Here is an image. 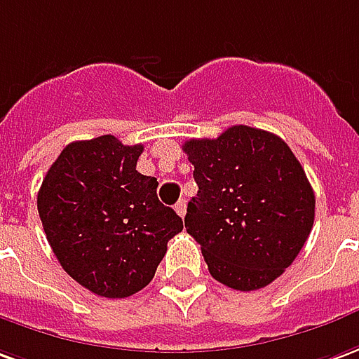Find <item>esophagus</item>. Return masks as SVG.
Here are the masks:
<instances>
[{"instance_id":"34e87169","label":"esophagus","mask_w":359,"mask_h":359,"mask_svg":"<svg viewBox=\"0 0 359 359\" xmlns=\"http://www.w3.org/2000/svg\"><path fill=\"white\" fill-rule=\"evenodd\" d=\"M175 212H177L180 217H184V214H187V200H179V202L175 204Z\"/></svg>"}]
</instances>
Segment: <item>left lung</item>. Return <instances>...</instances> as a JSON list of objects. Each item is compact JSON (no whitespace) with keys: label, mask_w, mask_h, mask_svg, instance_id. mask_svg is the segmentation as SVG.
I'll use <instances>...</instances> for the list:
<instances>
[{"label":"left lung","mask_w":359,"mask_h":359,"mask_svg":"<svg viewBox=\"0 0 359 359\" xmlns=\"http://www.w3.org/2000/svg\"><path fill=\"white\" fill-rule=\"evenodd\" d=\"M182 149L198 184L184 225L210 274L241 292L272 284L315 222V192L302 163L282 137L250 126L188 140Z\"/></svg>","instance_id":"left-lung-1"}]
</instances>
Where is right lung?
Here are the masks:
<instances>
[{
	"mask_svg": "<svg viewBox=\"0 0 359 359\" xmlns=\"http://www.w3.org/2000/svg\"><path fill=\"white\" fill-rule=\"evenodd\" d=\"M144 145L99 136L64 147L36 205L57 262L101 297H128L154 280L182 219L157 198L159 182L136 171Z\"/></svg>",
	"mask_w": 359,
	"mask_h": 359,
	"instance_id": "obj_1",
	"label": "right lung"
}]
</instances>
